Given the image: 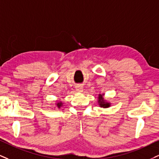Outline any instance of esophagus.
<instances>
[{"label":"esophagus","mask_w":159,"mask_h":159,"mask_svg":"<svg viewBox=\"0 0 159 159\" xmlns=\"http://www.w3.org/2000/svg\"><path fill=\"white\" fill-rule=\"evenodd\" d=\"M75 89H76V91H78V92L83 91V87H82L81 85H77L75 87Z\"/></svg>","instance_id":"34e87169"}]
</instances>
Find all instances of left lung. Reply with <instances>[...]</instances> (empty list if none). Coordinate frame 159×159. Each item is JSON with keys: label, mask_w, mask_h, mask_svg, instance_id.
Returning <instances> with one entry per match:
<instances>
[{"label": "left lung", "mask_w": 159, "mask_h": 159, "mask_svg": "<svg viewBox=\"0 0 159 159\" xmlns=\"http://www.w3.org/2000/svg\"><path fill=\"white\" fill-rule=\"evenodd\" d=\"M98 103L101 107L107 108V107H110V104L107 102H105V101H104V98H103L102 95H99V97H98Z\"/></svg>", "instance_id": "8db88e82"}]
</instances>
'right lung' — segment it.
<instances>
[{
	"label": "right lung",
	"instance_id": "right-lung-1",
	"mask_svg": "<svg viewBox=\"0 0 159 159\" xmlns=\"http://www.w3.org/2000/svg\"><path fill=\"white\" fill-rule=\"evenodd\" d=\"M61 104H60V103H58V107H61Z\"/></svg>",
	"mask_w": 159,
	"mask_h": 159
}]
</instances>
